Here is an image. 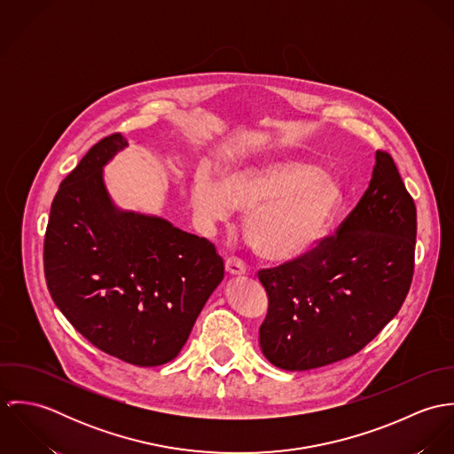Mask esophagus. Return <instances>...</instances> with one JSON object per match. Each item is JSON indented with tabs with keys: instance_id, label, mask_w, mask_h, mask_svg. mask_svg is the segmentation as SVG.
Returning a JSON list of instances; mask_svg holds the SVG:
<instances>
[{
	"instance_id": "1",
	"label": "esophagus",
	"mask_w": 454,
	"mask_h": 454,
	"mask_svg": "<svg viewBox=\"0 0 454 454\" xmlns=\"http://www.w3.org/2000/svg\"><path fill=\"white\" fill-rule=\"evenodd\" d=\"M225 270L229 276H243V274H247V265L243 263V260L231 257V259L225 260Z\"/></svg>"
}]
</instances>
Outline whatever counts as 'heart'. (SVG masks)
Here are the masks:
<instances>
[{
  "instance_id": "obj_1",
  "label": "heart",
  "mask_w": 454,
  "mask_h": 454,
  "mask_svg": "<svg viewBox=\"0 0 454 454\" xmlns=\"http://www.w3.org/2000/svg\"><path fill=\"white\" fill-rule=\"evenodd\" d=\"M189 200L207 225L248 211L243 232L250 248L265 262L286 263L306 255L324 236L340 189L311 162L269 155L229 169L220 182L199 171Z\"/></svg>"
}]
</instances>
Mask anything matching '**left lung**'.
Segmentation results:
<instances>
[{
  "instance_id": "1",
  "label": "left lung",
  "mask_w": 454,
  "mask_h": 454,
  "mask_svg": "<svg viewBox=\"0 0 454 454\" xmlns=\"http://www.w3.org/2000/svg\"><path fill=\"white\" fill-rule=\"evenodd\" d=\"M416 206L387 152L356 207L306 257L259 272L269 295L260 349L276 367L309 371L367 346L402 308L414 272Z\"/></svg>"
}]
</instances>
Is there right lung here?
I'll use <instances>...</instances> for the list:
<instances>
[{
    "mask_svg": "<svg viewBox=\"0 0 454 454\" xmlns=\"http://www.w3.org/2000/svg\"><path fill=\"white\" fill-rule=\"evenodd\" d=\"M122 134L96 143L52 200L43 245L49 292L90 344L132 365L173 360L223 279L215 247L169 220L119 207L105 166Z\"/></svg>",
    "mask_w": 454,
    "mask_h": 454,
    "instance_id": "right-lung-1",
    "label": "right lung"
}]
</instances>
